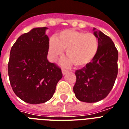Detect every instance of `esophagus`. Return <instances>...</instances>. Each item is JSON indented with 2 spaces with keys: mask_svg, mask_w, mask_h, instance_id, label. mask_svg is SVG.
Returning a JSON list of instances; mask_svg holds the SVG:
<instances>
[{
  "mask_svg": "<svg viewBox=\"0 0 129 129\" xmlns=\"http://www.w3.org/2000/svg\"><path fill=\"white\" fill-rule=\"evenodd\" d=\"M68 70H65V69L62 68V74H63V75H65L66 74L68 73Z\"/></svg>",
  "mask_w": 129,
  "mask_h": 129,
  "instance_id": "esophagus-1",
  "label": "esophagus"
}]
</instances>
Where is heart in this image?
I'll use <instances>...</instances> for the list:
<instances>
[{
  "label": "heart",
  "instance_id": "obj_1",
  "mask_svg": "<svg viewBox=\"0 0 129 129\" xmlns=\"http://www.w3.org/2000/svg\"><path fill=\"white\" fill-rule=\"evenodd\" d=\"M49 53L53 59L59 57L66 51L70 61L77 67L89 64L99 51V41L95 34L74 29L59 32L56 38L51 37L49 43Z\"/></svg>",
  "mask_w": 129,
  "mask_h": 129
}]
</instances>
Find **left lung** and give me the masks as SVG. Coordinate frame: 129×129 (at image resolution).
<instances>
[{
  "instance_id": "1",
  "label": "left lung",
  "mask_w": 129,
  "mask_h": 129,
  "mask_svg": "<svg viewBox=\"0 0 129 129\" xmlns=\"http://www.w3.org/2000/svg\"><path fill=\"white\" fill-rule=\"evenodd\" d=\"M94 30L99 41V51L89 64L75 72L76 81L73 87L76 97L86 103L106 98L118 74V53L114 43L103 32Z\"/></svg>"
}]
</instances>
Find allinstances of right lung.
<instances>
[{"label": "right lung", "mask_w": 129, "mask_h": 129, "mask_svg": "<svg viewBox=\"0 0 129 129\" xmlns=\"http://www.w3.org/2000/svg\"><path fill=\"white\" fill-rule=\"evenodd\" d=\"M47 27L33 28L19 36L11 49L8 63L10 84L15 95L30 104L49 101L62 78L59 67L47 59Z\"/></svg>", "instance_id": "obj_1"}]
</instances>
